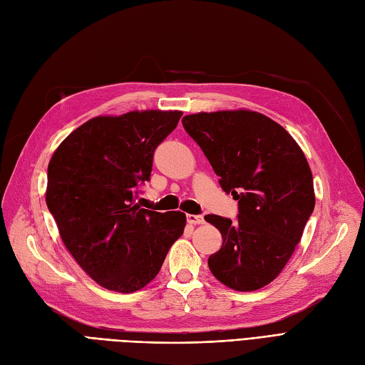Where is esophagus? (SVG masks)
<instances>
[{"mask_svg":"<svg viewBox=\"0 0 365 365\" xmlns=\"http://www.w3.org/2000/svg\"><path fill=\"white\" fill-rule=\"evenodd\" d=\"M186 220H187V222H190V225H203V222H205L203 215L190 214V215H186Z\"/></svg>","mask_w":365,"mask_h":365,"instance_id":"34e87169","label":"esophagus"}]
</instances>
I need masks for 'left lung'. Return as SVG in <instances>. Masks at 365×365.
<instances>
[{
	"instance_id": "obj_1",
	"label": "left lung",
	"mask_w": 365,
	"mask_h": 365,
	"mask_svg": "<svg viewBox=\"0 0 365 365\" xmlns=\"http://www.w3.org/2000/svg\"><path fill=\"white\" fill-rule=\"evenodd\" d=\"M222 191L238 200V218L206 215L222 237L209 256L212 274L237 291L274 280L289 261L315 206L312 173L284 127L252 110L183 116Z\"/></svg>"
}]
</instances>
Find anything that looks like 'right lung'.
Returning <instances> with one entry per match:
<instances>
[{"instance_id":"obj_1","label":"right lung","mask_w":365,"mask_h":365,"mask_svg":"<svg viewBox=\"0 0 365 365\" xmlns=\"http://www.w3.org/2000/svg\"><path fill=\"white\" fill-rule=\"evenodd\" d=\"M179 110L97 116L69 135L48 163L46 206L77 264L103 288L135 292L156 277L185 229L179 210L139 207L153 155Z\"/></svg>"}]
</instances>
